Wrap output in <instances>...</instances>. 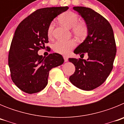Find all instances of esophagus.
<instances>
[{"mask_svg":"<svg viewBox=\"0 0 124 124\" xmlns=\"http://www.w3.org/2000/svg\"><path fill=\"white\" fill-rule=\"evenodd\" d=\"M63 58H64L65 62H67L68 61V57L67 56H63Z\"/></svg>","mask_w":124,"mask_h":124,"instance_id":"1","label":"esophagus"}]
</instances>
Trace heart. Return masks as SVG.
Listing matches in <instances>:
<instances>
[{
	"label": "heart",
	"instance_id": "obj_1",
	"mask_svg": "<svg viewBox=\"0 0 124 124\" xmlns=\"http://www.w3.org/2000/svg\"><path fill=\"white\" fill-rule=\"evenodd\" d=\"M59 20L61 24L69 28H72L73 33L79 38L86 37L87 33V28L86 24L79 22V17L76 14L71 11H67L63 13L59 17ZM54 22L49 24L47 34L51 38L53 33ZM76 46V42L74 40H58L53 45V48L56 52L60 54H68Z\"/></svg>",
	"mask_w": 124,
	"mask_h": 124
}]
</instances>
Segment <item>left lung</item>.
Masks as SVG:
<instances>
[{
    "label": "left lung",
    "mask_w": 124,
    "mask_h": 124,
    "mask_svg": "<svg viewBox=\"0 0 124 124\" xmlns=\"http://www.w3.org/2000/svg\"><path fill=\"white\" fill-rule=\"evenodd\" d=\"M73 9L84 19L87 28L86 39L74 53L83 58L86 53L88 58H69L76 68L70 81L78 88L91 91L104 83L113 68L117 51L114 31L109 22L91 8L74 7Z\"/></svg>",
    "instance_id": "1"
}]
</instances>
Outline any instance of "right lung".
Wrapping results in <instances>:
<instances>
[{"instance_id":"obj_1","label":"right lung","mask_w":124,"mask_h":124,"mask_svg":"<svg viewBox=\"0 0 124 124\" xmlns=\"http://www.w3.org/2000/svg\"><path fill=\"white\" fill-rule=\"evenodd\" d=\"M68 8L58 7L37 10L17 27L10 48L8 66L13 82L22 91L28 94L41 91L48 84L49 71L64 63L58 53L45 58L38 51L48 43L49 24Z\"/></svg>"}]
</instances>
